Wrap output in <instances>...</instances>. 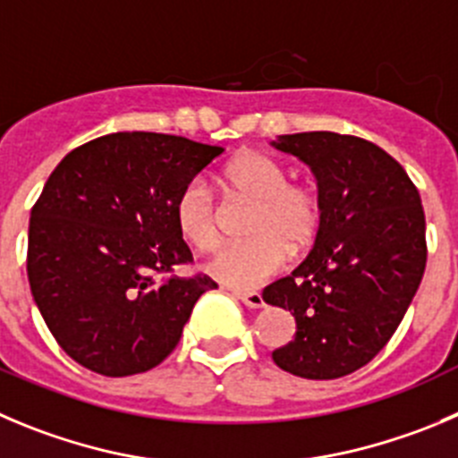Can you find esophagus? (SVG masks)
Segmentation results:
<instances>
[{
    "mask_svg": "<svg viewBox=\"0 0 458 458\" xmlns=\"http://www.w3.org/2000/svg\"><path fill=\"white\" fill-rule=\"evenodd\" d=\"M233 293L234 298H239V301H242L246 307H250V310H259V307H264L262 293L258 292H233Z\"/></svg>",
    "mask_w": 458,
    "mask_h": 458,
    "instance_id": "obj_1",
    "label": "esophagus"
}]
</instances>
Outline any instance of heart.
Listing matches in <instances>:
<instances>
[{
	"mask_svg": "<svg viewBox=\"0 0 458 458\" xmlns=\"http://www.w3.org/2000/svg\"><path fill=\"white\" fill-rule=\"evenodd\" d=\"M224 182L234 196L255 203L249 242L234 243L209 259L208 271L234 289H255L276 276L289 253L301 255L316 242L323 205L314 187L289 182L287 166L262 151H243L225 165ZM174 219L194 249L215 250L221 243L216 203L200 176L190 178L174 200Z\"/></svg>",
	"mask_w": 458,
	"mask_h": 458,
	"instance_id": "heart-1",
	"label": "heart"
}]
</instances>
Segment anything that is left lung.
<instances>
[{
  "label": "left lung",
  "instance_id": "1",
  "mask_svg": "<svg viewBox=\"0 0 458 458\" xmlns=\"http://www.w3.org/2000/svg\"><path fill=\"white\" fill-rule=\"evenodd\" d=\"M318 185L323 221L314 249L264 289L289 310L296 336L273 361L305 379H336L366 366L407 314L427 262L420 194L400 162L354 135H280Z\"/></svg>",
  "mask_w": 458,
  "mask_h": 458
}]
</instances>
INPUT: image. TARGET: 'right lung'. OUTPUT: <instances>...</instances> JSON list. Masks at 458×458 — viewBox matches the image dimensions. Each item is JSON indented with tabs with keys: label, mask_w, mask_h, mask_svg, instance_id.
<instances>
[{
	"label": "right lung",
	"mask_w": 458,
	"mask_h": 458,
	"mask_svg": "<svg viewBox=\"0 0 458 458\" xmlns=\"http://www.w3.org/2000/svg\"><path fill=\"white\" fill-rule=\"evenodd\" d=\"M224 148L162 132H110L51 171L29 221L27 273L47 327L76 364L126 377L165 361L208 276L165 282L191 253L178 190Z\"/></svg>",
	"instance_id": "1"
}]
</instances>
